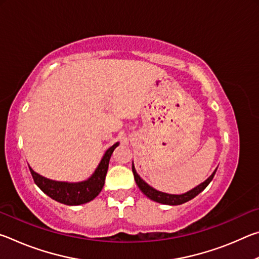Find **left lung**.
<instances>
[{
    "instance_id": "left-lung-1",
    "label": "left lung",
    "mask_w": 259,
    "mask_h": 259,
    "mask_svg": "<svg viewBox=\"0 0 259 259\" xmlns=\"http://www.w3.org/2000/svg\"><path fill=\"white\" fill-rule=\"evenodd\" d=\"M216 170H214L213 174L207 179V181L202 184H200V185L196 186L195 188H193V190H191L190 192L185 193V194H181V195H174V194H166V193H162V192L156 191L153 187H151L148 184H146L142 178L138 176V174L136 172L135 166L133 165L134 177H135L136 184H137L139 187V190L142 191L144 194L147 196V198H150L151 200L155 201V202L163 203V204H170V205H177V204L185 203V202H187V201H190L193 198H195V196L198 195L199 193L202 192L204 188L209 185V183L212 181L214 174H216Z\"/></svg>"
}]
</instances>
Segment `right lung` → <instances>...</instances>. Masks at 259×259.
<instances>
[{"mask_svg":"<svg viewBox=\"0 0 259 259\" xmlns=\"http://www.w3.org/2000/svg\"><path fill=\"white\" fill-rule=\"evenodd\" d=\"M117 145H119V143L114 144L112 147L108 148L93 176L84 182L72 184L55 182L34 172L32 168H29V171L32 174L34 183L51 199L67 205L87 203L94 200L102 192L105 184V178H106L109 159H111L112 153Z\"/></svg>","mask_w":259,"mask_h":259,"instance_id":"1","label":"right lung"}]
</instances>
